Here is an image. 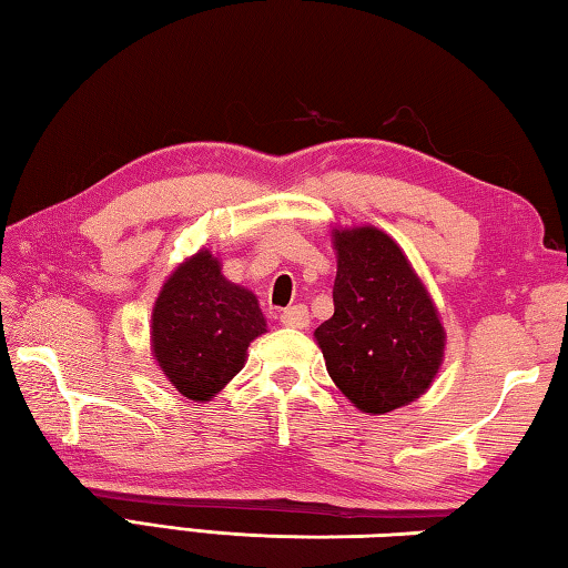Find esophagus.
Segmentation results:
<instances>
[{
    "mask_svg": "<svg viewBox=\"0 0 568 568\" xmlns=\"http://www.w3.org/2000/svg\"><path fill=\"white\" fill-rule=\"evenodd\" d=\"M281 323L287 325V328H307V323H311V315H307V307L305 305H291L285 307L281 313Z\"/></svg>",
    "mask_w": 568,
    "mask_h": 568,
    "instance_id": "obj_1",
    "label": "esophagus"
}]
</instances>
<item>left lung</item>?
Wrapping results in <instances>:
<instances>
[{"instance_id": "obj_1", "label": "left lung", "mask_w": 568, "mask_h": 568, "mask_svg": "<svg viewBox=\"0 0 568 568\" xmlns=\"http://www.w3.org/2000/svg\"><path fill=\"white\" fill-rule=\"evenodd\" d=\"M335 313L315 331L325 368L365 413L426 393L444 358V325L406 255L376 227L335 230Z\"/></svg>"}]
</instances>
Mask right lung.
<instances>
[{"label":"right lung","instance_id":"right-lung-1","mask_svg":"<svg viewBox=\"0 0 568 568\" xmlns=\"http://www.w3.org/2000/svg\"><path fill=\"white\" fill-rule=\"evenodd\" d=\"M265 333L255 295L227 283L203 250L162 285L152 311V351L172 386L207 400L243 368L250 341Z\"/></svg>","mask_w":568,"mask_h":568}]
</instances>
